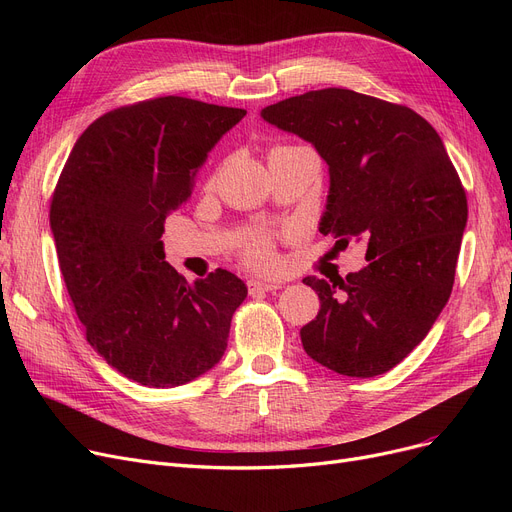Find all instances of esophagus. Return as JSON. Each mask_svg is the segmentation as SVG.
Listing matches in <instances>:
<instances>
[{
    "label": "esophagus",
    "instance_id": "1",
    "mask_svg": "<svg viewBox=\"0 0 512 512\" xmlns=\"http://www.w3.org/2000/svg\"><path fill=\"white\" fill-rule=\"evenodd\" d=\"M247 288L251 294L255 292H274V290H280L282 284L280 282H261V280H249L247 282Z\"/></svg>",
    "mask_w": 512,
    "mask_h": 512
}]
</instances>
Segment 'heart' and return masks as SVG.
I'll return each instance as SVG.
<instances>
[{
	"label": "heart",
	"instance_id": "b5f03b06",
	"mask_svg": "<svg viewBox=\"0 0 512 512\" xmlns=\"http://www.w3.org/2000/svg\"><path fill=\"white\" fill-rule=\"evenodd\" d=\"M245 255L253 265H272L274 263V251H272V242L267 234H253L251 240L245 247Z\"/></svg>",
	"mask_w": 512,
	"mask_h": 512
}]
</instances>
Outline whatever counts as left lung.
Returning a JSON list of instances; mask_svg holds the SVG:
<instances>
[{
	"label": "left lung",
	"instance_id": "obj_1",
	"mask_svg": "<svg viewBox=\"0 0 512 512\" xmlns=\"http://www.w3.org/2000/svg\"><path fill=\"white\" fill-rule=\"evenodd\" d=\"M261 118L328 164L319 232L342 249L367 242L363 270L303 280L321 303L301 328L305 353L348 378L386 373L432 330L454 284L467 197L440 134L405 105L336 87L267 105Z\"/></svg>",
	"mask_w": 512,
	"mask_h": 512
}]
</instances>
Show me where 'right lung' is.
Masks as SVG:
<instances>
[{"mask_svg": "<svg viewBox=\"0 0 512 512\" xmlns=\"http://www.w3.org/2000/svg\"><path fill=\"white\" fill-rule=\"evenodd\" d=\"M245 116L174 95L118 107L80 134L53 191L49 224L87 340L141 386L174 388L209 371L247 299L228 270L188 284L159 240L207 153Z\"/></svg>", "mask_w": 512, "mask_h": 512, "instance_id": "right-lung-1", "label": "right lung"}]
</instances>
